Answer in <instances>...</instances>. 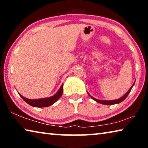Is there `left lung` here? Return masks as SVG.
Returning a JSON list of instances; mask_svg holds the SVG:
<instances>
[{"instance_id":"left-lung-1","label":"left lung","mask_w":148,"mask_h":148,"mask_svg":"<svg viewBox=\"0 0 148 148\" xmlns=\"http://www.w3.org/2000/svg\"><path fill=\"white\" fill-rule=\"evenodd\" d=\"M134 83H135V82H134ZM134 83L133 84V85H132L131 88L129 89V91H127V92H126V93H125V94L123 95V96L122 97H121V98L118 99L114 100V101H102V100H98V99L94 98V97H92V96H91V95H90L88 93V92H87V93H88V95H89V97H91V99H93L94 101H95L96 102H99V103H101V104H105V105H112V104H119V103H120V102H121L122 101H123L124 100L127 98V97L128 96V95L129 94V92H131V91L132 87H133V86L134 85Z\"/></svg>"}]
</instances>
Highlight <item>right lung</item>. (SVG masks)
<instances>
[{"label": "right lung", "mask_w": 148, "mask_h": 148, "mask_svg": "<svg viewBox=\"0 0 148 148\" xmlns=\"http://www.w3.org/2000/svg\"><path fill=\"white\" fill-rule=\"evenodd\" d=\"M62 87H63V84L61 85V87H60V89H59V91H57L56 94H55L53 96L47 97V98L40 99H29L23 97L21 95L19 94V95L21 96V98L23 99L24 101H25L27 104H29L32 106L37 107V108L47 107V106H51L52 104H53L55 102H56L57 100L61 97L62 92H63Z\"/></svg>", "instance_id": "obj_1"}]
</instances>
